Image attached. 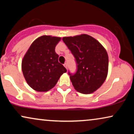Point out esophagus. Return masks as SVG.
<instances>
[{
  "instance_id": "esophagus-1",
  "label": "esophagus",
  "mask_w": 134,
  "mask_h": 134,
  "mask_svg": "<svg viewBox=\"0 0 134 134\" xmlns=\"http://www.w3.org/2000/svg\"><path fill=\"white\" fill-rule=\"evenodd\" d=\"M63 66H65V68L66 69H67V68H68V66H67V63H65V64H64V65H63Z\"/></svg>"
}]
</instances>
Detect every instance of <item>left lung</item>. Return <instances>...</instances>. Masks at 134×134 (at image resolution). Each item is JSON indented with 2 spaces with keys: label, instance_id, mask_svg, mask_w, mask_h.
Masks as SVG:
<instances>
[{
  "label": "left lung",
  "instance_id": "8db88e82",
  "mask_svg": "<svg viewBox=\"0 0 134 134\" xmlns=\"http://www.w3.org/2000/svg\"><path fill=\"white\" fill-rule=\"evenodd\" d=\"M63 41L71 51L77 63L76 72L71 74L73 87L82 94L97 90L106 79L109 57L105 48L88 35L63 37Z\"/></svg>",
  "mask_w": 134,
  "mask_h": 134
}]
</instances>
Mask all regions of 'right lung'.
<instances>
[{"label": "right lung", "instance_id": "right-lung-1", "mask_svg": "<svg viewBox=\"0 0 134 134\" xmlns=\"http://www.w3.org/2000/svg\"><path fill=\"white\" fill-rule=\"evenodd\" d=\"M61 38L43 35L33 42L22 61V71L27 83L35 90L52 89L66 69L58 62L55 49Z\"/></svg>", "mask_w": 134, "mask_h": 134}]
</instances>
